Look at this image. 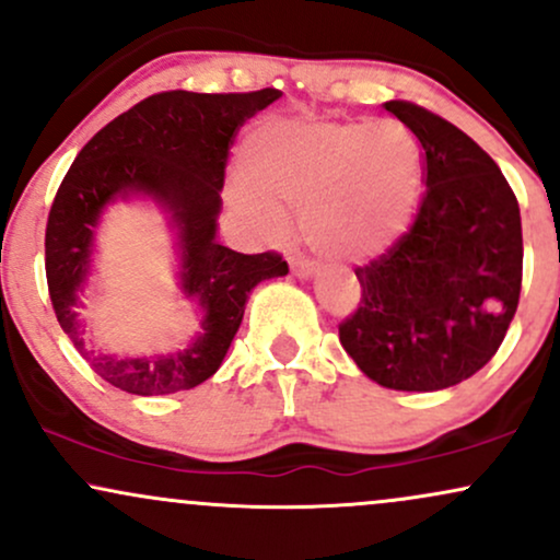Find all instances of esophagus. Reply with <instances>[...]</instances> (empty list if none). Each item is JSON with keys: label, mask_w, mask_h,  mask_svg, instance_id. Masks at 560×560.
<instances>
[{"label": "esophagus", "mask_w": 560, "mask_h": 560, "mask_svg": "<svg viewBox=\"0 0 560 560\" xmlns=\"http://www.w3.org/2000/svg\"><path fill=\"white\" fill-rule=\"evenodd\" d=\"M289 266H292V271L298 276H311L316 271V262L305 258V255H292V258H289Z\"/></svg>", "instance_id": "obj_1"}]
</instances>
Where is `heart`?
Instances as JSON below:
<instances>
[{
  "mask_svg": "<svg viewBox=\"0 0 560 560\" xmlns=\"http://www.w3.org/2000/svg\"><path fill=\"white\" fill-rule=\"evenodd\" d=\"M234 199L268 234L284 231V208L320 255L371 260L402 236L421 195L423 155L397 120L273 124L242 152Z\"/></svg>",
  "mask_w": 560,
  "mask_h": 560,
  "instance_id": "obj_1",
  "label": "heart"
}]
</instances>
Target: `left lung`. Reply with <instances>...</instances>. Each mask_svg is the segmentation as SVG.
Here are the masks:
<instances>
[{
    "label": "left lung",
    "mask_w": 560,
    "mask_h": 560,
    "mask_svg": "<svg viewBox=\"0 0 560 560\" xmlns=\"http://www.w3.org/2000/svg\"><path fill=\"white\" fill-rule=\"evenodd\" d=\"M384 110L419 139L427 191L400 240L355 268L361 302L339 342L382 387L434 392L503 345L522 294V215L498 163L460 128L416 102Z\"/></svg>",
    "instance_id": "1"
}]
</instances>
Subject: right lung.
I'll list each match as a JSON object with an SVG mask.
<instances>
[{
	"label": "right lung",
	"mask_w": 560,
	"mask_h": 560,
	"mask_svg": "<svg viewBox=\"0 0 560 560\" xmlns=\"http://www.w3.org/2000/svg\"><path fill=\"white\" fill-rule=\"evenodd\" d=\"M279 96V89L152 94L96 131L62 178L44 236L49 300L75 350L113 387L150 397L202 384L226 355L247 294L262 279L289 273L287 260L273 249L242 255L215 240L231 144L240 128ZM118 194L158 198L179 229L183 288L206 311L203 334L184 353L115 359L96 357L82 342L74 320L78 289L91 261L95 221Z\"/></svg>",
	"instance_id": "add662e5"
}]
</instances>
